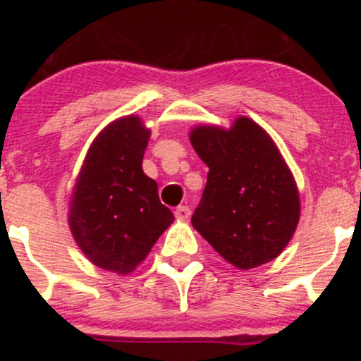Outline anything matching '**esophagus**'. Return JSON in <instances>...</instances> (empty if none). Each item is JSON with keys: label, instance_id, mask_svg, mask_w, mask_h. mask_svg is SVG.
Masks as SVG:
<instances>
[{"label": "esophagus", "instance_id": "34e87169", "mask_svg": "<svg viewBox=\"0 0 361 361\" xmlns=\"http://www.w3.org/2000/svg\"><path fill=\"white\" fill-rule=\"evenodd\" d=\"M190 209L188 207H185V205H181V207H178V209L175 210V217L178 219V221H186V219L190 217Z\"/></svg>", "mask_w": 361, "mask_h": 361}]
</instances>
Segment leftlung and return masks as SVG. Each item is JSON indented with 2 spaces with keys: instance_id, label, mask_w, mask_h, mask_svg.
<instances>
[{
  "instance_id": "obj_1",
  "label": "left lung",
  "mask_w": 361,
  "mask_h": 361,
  "mask_svg": "<svg viewBox=\"0 0 361 361\" xmlns=\"http://www.w3.org/2000/svg\"><path fill=\"white\" fill-rule=\"evenodd\" d=\"M190 142L209 166L192 226L238 270L270 263L295 234L300 197L275 140L247 117L197 126Z\"/></svg>"
}]
</instances>
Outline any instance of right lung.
Returning a JSON list of instances; mask_svg holds the SVG:
<instances>
[{
  "label": "right lung",
  "instance_id": "1",
  "mask_svg": "<svg viewBox=\"0 0 361 361\" xmlns=\"http://www.w3.org/2000/svg\"><path fill=\"white\" fill-rule=\"evenodd\" d=\"M149 137L139 115L110 122L91 142L69 200V229L82 255L117 275L134 271L175 221L142 171Z\"/></svg>",
  "mask_w": 361,
  "mask_h": 361
}]
</instances>
